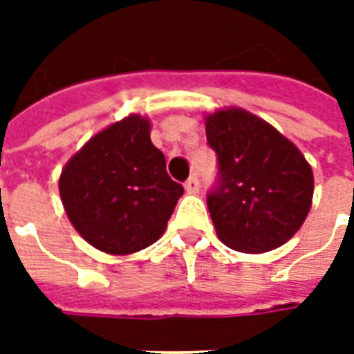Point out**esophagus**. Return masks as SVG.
Returning a JSON list of instances; mask_svg holds the SVG:
<instances>
[{
    "label": "esophagus",
    "instance_id": "1",
    "mask_svg": "<svg viewBox=\"0 0 354 354\" xmlns=\"http://www.w3.org/2000/svg\"><path fill=\"white\" fill-rule=\"evenodd\" d=\"M185 192L187 193H197L199 192V178L192 176L185 182Z\"/></svg>",
    "mask_w": 354,
    "mask_h": 354
}]
</instances>
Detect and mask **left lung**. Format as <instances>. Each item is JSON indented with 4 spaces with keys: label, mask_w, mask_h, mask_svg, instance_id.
I'll return each mask as SVG.
<instances>
[{
    "label": "left lung",
    "mask_w": 354,
    "mask_h": 354,
    "mask_svg": "<svg viewBox=\"0 0 354 354\" xmlns=\"http://www.w3.org/2000/svg\"><path fill=\"white\" fill-rule=\"evenodd\" d=\"M220 182L208 193L218 239L237 252L260 254L294 237L313 205L311 165L286 136L243 108L205 115Z\"/></svg>",
    "instance_id": "1"
}]
</instances>
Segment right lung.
<instances>
[{
    "label": "right lung",
    "mask_w": 354,
    "mask_h": 354,
    "mask_svg": "<svg viewBox=\"0 0 354 354\" xmlns=\"http://www.w3.org/2000/svg\"><path fill=\"white\" fill-rule=\"evenodd\" d=\"M151 123L138 113L96 132L70 157L58 192L70 222L102 252L127 256L159 241L184 187L167 174Z\"/></svg>",
    "instance_id": "add662e5"
}]
</instances>
